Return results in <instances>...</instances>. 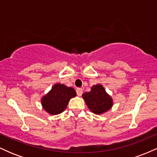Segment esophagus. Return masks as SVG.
Wrapping results in <instances>:
<instances>
[{
  "mask_svg": "<svg viewBox=\"0 0 157 157\" xmlns=\"http://www.w3.org/2000/svg\"><path fill=\"white\" fill-rule=\"evenodd\" d=\"M76 92L78 96H81L82 94V89H81V88H77L76 89Z\"/></svg>",
  "mask_w": 157,
  "mask_h": 157,
  "instance_id": "34e87169",
  "label": "esophagus"
}]
</instances>
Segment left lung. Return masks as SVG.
<instances>
[{
    "label": "left lung",
    "instance_id": "left-lung-1",
    "mask_svg": "<svg viewBox=\"0 0 157 157\" xmlns=\"http://www.w3.org/2000/svg\"><path fill=\"white\" fill-rule=\"evenodd\" d=\"M82 97L88 108L97 114L105 112L112 106V99L101 85L94 86L91 91L84 93Z\"/></svg>",
    "mask_w": 157,
    "mask_h": 157
}]
</instances>
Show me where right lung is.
Returning a JSON list of instances; mask_svg holds the SVG:
<instances>
[{
  "label": "right lung",
  "instance_id": "right-lung-1",
  "mask_svg": "<svg viewBox=\"0 0 157 157\" xmlns=\"http://www.w3.org/2000/svg\"><path fill=\"white\" fill-rule=\"evenodd\" d=\"M75 96L76 92L73 88L55 84L51 91L43 97V107L50 114H58L66 109L70 99Z\"/></svg>",
  "mask_w": 157,
  "mask_h": 157
}]
</instances>
